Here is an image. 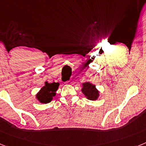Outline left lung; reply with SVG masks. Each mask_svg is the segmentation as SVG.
I'll return each instance as SVG.
<instances>
[{"label": "left lung", "mask_w": 146, "mask_h": 146, "mask_svg": "<svg viewBox=\"0 0 146 146\" xmlns=\"http://www.w3.org/2000/svg\"><path fill=\"white\" fill-rule=\"evenodd\" d=\"M82 92L89 100H96L99 96V92L96 89V86L89 82L82 83Z\"/></svg>", "instance_id": "1"}]
</instances>
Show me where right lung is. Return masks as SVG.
Returning a JSON list of instances; mask_svg holds the SVG:
<instances>
[{
	"instance_id": "add662e5",
	"label": "right lung",
	"mask_w": 146,
	"mask_h": 146,
	"mask_svg": "<svg viewBox=\"0 0 146 146\" xmlns=\"http://www.w3.org/2000/svg\"><path fill=\"white\" fill-rule=\"evenodd\" d=\"M59 86L58 82H52L49 83L48 82H45L44 86L41 88L38 94L36 95V97L38 101L43 104H47L52 101V97L55 96L56 91Z\"/></svg>"
}]
</instances>
